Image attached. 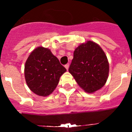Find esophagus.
Wrapping results in <instances>:
<instances>
[{
  "instance_id": "1",
  "label": "esophagus",
  "mask_w": 132,
  "mask_h": 132,
  "mask_svg": "<svg viewBox=\"0 0 132 132\" xmlns=\"http://www.w3.org/2000/svg\"><path fill=\"white\" fill-rule=\"evenodd\" d=\"M69 66H70V65H69V64H66L64 66V67L66 68V69L67 70H68V69H69Z\"/></svg>"
}]
</instances>
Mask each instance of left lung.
<instances>
[{"instance_id":"left-lung-1","label":"left lung","mask_w":132,"mask_h":132,"mask_svg":"<svg viewBox=\"0 0 132 132\" xmlns=\"http://www.w3.org/2000/svg\"><path fill=\"white\" fill-rule=\"evenodd\" d=\"M69 72L85 92L93 93L100 89L107 82L109 61L98 44L87 41L75 50Z\"/></svg>"}]
</instances>
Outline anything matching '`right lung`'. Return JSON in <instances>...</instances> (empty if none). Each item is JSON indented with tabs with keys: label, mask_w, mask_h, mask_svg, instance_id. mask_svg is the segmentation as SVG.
Wrapping results in <instances>:
<instances>
[{
	"label": "right lung",
	"mask_w": 132,
	"mask_h": 132,
	"mask_svg": "<svg viewBox=\"0 0 132 132\" xmlns=\"http://www.w3.org/2000/svg\"><path fill=\"white\" fill-rule=\"evenodd\" d=\"M66 71L50 49L38 46L32 51L25 64L27 86L34 94L47 96L57 86L61 76Z\"/></svg>",
	"instance_id": "add662e5"
}]
</instances>
